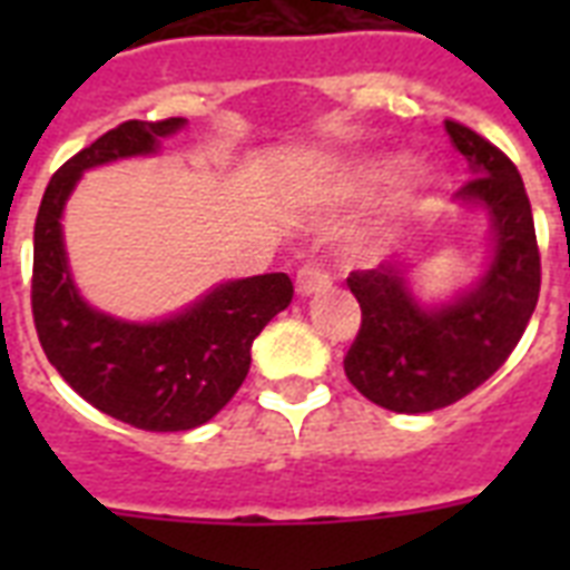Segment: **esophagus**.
<instances>
[{
	"instance_id": "esophagus-1",
	"label": "esophagus",
	"mask_w": 570,
	"mask_h": 570,
	"mask_svg": "<svg viewBox=\"0 0 570 570\" xmlns=\"http://www.w3.org/2000/svg\"><path fill=\"white\" fill-rule=\"evenodd\" d=\"M328 284H331L328 272H325V266H322V263H316V259L304 263V266L298 268V277H295V289H298V295L322 293V289H325Z\"/></svg>"
}]
</instances>
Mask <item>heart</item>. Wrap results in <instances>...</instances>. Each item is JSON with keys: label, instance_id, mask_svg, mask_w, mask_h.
I'll return each mask as SVG.
<instances>
[{"label": "heart", "instance_id": "obj_1", "mask_svg": "<svg viewBox=\"0 0 570 570\" xmlns=\"http://www.w3.org/2000/svg\"><path fill=\"white\" fill-rule=\"evenodd\" d=\"M393 174H396V165H379V168H373V171H370V180L373 183H387L390 177H393Z\"/></svg>", "mask_w": 570, "mask_h": 570}]
</instances>
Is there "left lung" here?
Segmentation results:
<instances>
[{"label": "left lung", "mask_w": 570, "mask_h": 570, "mask_svg": "<svg viewBox=\"0 0 570 570\" xmlns=\"http://www.w3.org/2000/svg\"><path fill=\"white\" fill-rule=\"evenodd\" d=\"M452 147L468 159L459 197L488 206L497 230L494 263L461 302L425 313L411 298L402 268L352 272L361 328L346 352V375L370 402L396 414H425L485 384L530 325L541 289L535 222L514 163L459 120H446Z\"/></svg>", "instance_id": "obj_1"}]
</instances>
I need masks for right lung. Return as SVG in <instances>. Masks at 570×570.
Wrapping results in <instances>:
<instances>
[{
  "label": "right lung",
  "instance_id": "right-lung-1",
  "mask_svg": "<svg viewBox=\"0 0 570 570\" xmlns=\"http://www.w3.org/2000/svg\"><path fill=\"white\" fill-rule=\"evenodd\" d=\"M183 118L124 120L70 156L35 218L31 316L47 361L97 411L145 432H186L213 420L250 370V346L293 302L284 272L230 281L159 325H129L76 295L61 245V209L85 168L156 150Z\"/></svg>",
  "mask_w": 570,
  "mask_h": 570
}]
</instances>
